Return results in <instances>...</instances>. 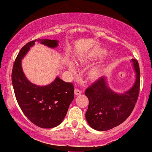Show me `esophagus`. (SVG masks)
Wrapping results in <instances>:
<instances>
[{"instance_id": "obj_1", "label": "esophagus", "mask_w": 152, "mask_h": 152, "mask_svg": "<svg viewBox=\"0 0 152 152\" xmlns=\"http://www.w3.org/2000/svg\"><path fill=\"white\" fill-rule=\"evenodd\" d=\"M82 93V91L81 90H78V89H75V95H80Z\"/></svg>"}]
</instances>
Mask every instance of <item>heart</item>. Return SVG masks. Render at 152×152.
Returning <instances> with one entry per match:
<instances>
[{"label": "heart", "instance_id": "b5f03b06", "mask_svg": "<svg viewBox=\"0 0 152 152\" xmlns=\"http://www.w3.org/2000/svg\"><path fill=\"white\" fill-rule=\"evenodd\" d=\"M106 50L105 49H100V50L98 51H93V52H90L88 55H86L85 59H87L88 60H96V59H99L101 57H103V55H105L106 54ZM66 64H67L68 69H69L71 72H75V64H73V62H72L71 61L67 60L66 62ZM103 71V67L102 66H96V67H93L92 69H90L89 72H88V76L90 79L95 80L98 78L99 77L102 75Z\"/></svg>", "mask_w": 152, "mask_h": 152}]
</instances>
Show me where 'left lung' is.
<instances>
[{"mask_svg": "<svg viewBox=\"0 0 152 152\" xmlns=\"http://www.w3.org/2000/svg\"><path fill=\"white\" fill-rule=\"evenodd\" d=\"M136 73L134 84L128 91L117 93L107 84L106 77H102L85 90L89 100L85 118L91 128L108 131L125 121L134 110L140 87V70L138 61L131 59Z\"/></svg>", "mask_w": 152, "mask_h": 152, "instance_id": "obj_1", "label": "left lung"}]
</instances>
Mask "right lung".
Instances as JSON below:
<instances>
[{"instance_id":"obj_1","label":"right lung","mask_w":152,"mask_h":152,"mask_svg":"<svg viewBox=\"0 0 152 152\" xmlns=\"http://www.w3.org/2000/svg\"><path fill=\"white\" fill-rule=\"evenodd\" d=\"M36 41L53 49L57 47L59 42L57 40L36 39L23 46L13 64L12 84L18 105L27 118L37 126L52 129L64 120L74 99V86L59 77L52 83L44 86L33 84L27 79L22 69L21 60Z\"/></svg>"}]
</instances>
